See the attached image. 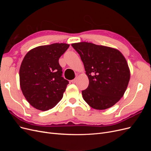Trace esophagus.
<instances>
[{
    "label": "esophagus",
    "instance_id": "1",
    "mask_svg": "<svg viewBox=\"0 0 151 151\" xmlns=\"http://www.w3.org/2000/svg\"><path fill=\"white\" fill-rule=\"evenodd\" d=\"M76 81H77V77H75V79H74L71 81L72 83H74V84L76 83Z\"/></svg>",
    "mask_w": 151,
    "mask_h": 151
}]
</instances>
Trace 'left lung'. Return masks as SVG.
Here are the masks:
<instances>
[{
    "instance_id": "obj_1",
    "label": "left lung",
    "mask_w": 151,
    "mask_h": 151,
    "mask_svg": "<svg viewBox=\"0 0 151 151\" xmlns=\"http://www.w3.org/2000/svg\"><path fill=\"white\" fill-rule=\"evenodd\" d=\"M72 46L79 54L89 81L82 91L84 101L99 110L113 106L124 94L130 81L124 56L116 49L88 42Z\"/></svg>"
}]
</instances>
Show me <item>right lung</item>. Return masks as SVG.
Wrapping results in <instances>:
<instances>
[{
  "mask_svg": "<svg viewBox=\"0 0 151 151\" xmlns=\"http://www.w3.org/2000/svg\"><path fill=\"white\" fill-rule=\"evenodd\" d=\"M69 47L53 43L33 48L26 53L19 69L20 86L27 101L36 109L47 111L60 101L68 81L62 77L58 60Z\"/></svg>",
  "mask_w": 151,
  "mask_h": 151,
  "instance_id": "right-lung-1",
  "label": "right lung"
}]
</instances>
